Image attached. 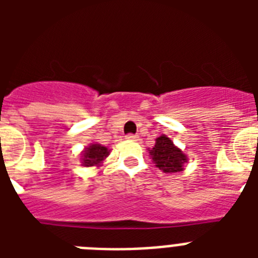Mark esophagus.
<instances>
[{"mask_svg": "<svg viewBox=\"0 0 258 258\" xmlns=\"http://www.w3.org/2000/svg\"><path fill=\"white\" fill-rule=\"evenodd\" d=\"M138 138H140V137L137 136V134H127L126 136V140L129 141H138Z\"/></svg>", "mask_w": 258, "mask_h": 258, "instance_id": "1", "label": "esophagus"}]
</instances>
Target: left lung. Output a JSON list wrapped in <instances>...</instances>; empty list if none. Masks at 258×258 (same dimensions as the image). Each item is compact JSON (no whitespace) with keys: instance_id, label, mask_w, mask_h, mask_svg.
<instances>
[{"instance_id":"8db88e82","label":"left lung","mask_w":258,"mask_h":258,"mask_svg":"<svg viewBox=\"0 0 258 258\" xmlns=\"http://www.w3.org/2000/svg\"><path fill=\"white\" fill-rule=\"evenodd\" d=\"M150 155L155 166L164 173L182 172L183 164L187 163V156L164 134L156 138V143L150 150Z\"/></svg>"}]
</instances>
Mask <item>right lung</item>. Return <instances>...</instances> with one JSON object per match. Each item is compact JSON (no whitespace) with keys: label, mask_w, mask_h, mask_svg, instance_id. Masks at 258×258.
Listing matches in <instances>:
<instances>
[{"label":"right lung","mask_w":258,"mask_h":258,"mask_svg":"<svg viewBox=\"0 0 258 258\" xmlns=\"http://www.w3.org/2000/svg\"><path fill=\"white\" fill-rule=\"evenodd\" d=\"M111 150L99 143H92L81 154V163L84 166H99L109 155Z\"/></svg>","instance_id":"1"}]
</instances>
